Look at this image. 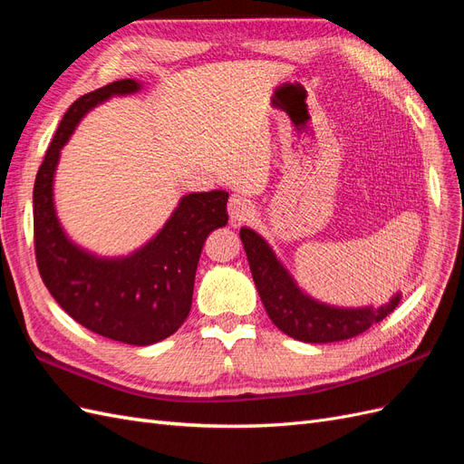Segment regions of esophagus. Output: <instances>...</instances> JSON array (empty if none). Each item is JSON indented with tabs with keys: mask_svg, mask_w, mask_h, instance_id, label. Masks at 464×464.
I'll return each mask as SVG.
<instances>
[{
	"mask_svg": "<svg viewBox=\"0 0 464 464\" xmlns=\"http://www.w3.org/2000/svg\"><path fill=\"white\" fill-rule=\"evenodd\" d=\"M251 213H254V203H251L247 198H244V195H232L228 199V217L234 227L247 220Z\"/></svg>",
	"mask_w": 464,
	"mask_h": 464,
	"instance_id": "1",
	"label": "esophagus"
}]
</instances>
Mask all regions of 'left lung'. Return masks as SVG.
<instances>
[{
    "label": "left lung",
    "mask_w": 464,
    "mask_h": 464,
    "mask_svg": "<svg viewBox=\"0 0 464 464\" xmlns=\"http://www.w3.org/2000/svg\"><path fill=\"white\" fill-rule=\"evenodd\" d=\"M240 237L266 315L280 331L296 341L317 344L353 339L368 331L373 323L385 319L402 298V294L397 292L377 307H341L319 302L296 285L263 236L244 227Z\"/></svg>",
    "instance_id": "left-lung-1"
}]
</instances>
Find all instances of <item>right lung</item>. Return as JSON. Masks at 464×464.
Masks as SVG:
<instances>
[{
	"instance_id": "add662e5",
	"label": "right lung",
	"mask_w": 464,
	"mask_h": 464,
	"mask_svg": "<svg viewBox=\"0 0 464 464\" xmlns=\"http://www.w3.org/2000/svg\"><path fill=\"white\" fill-rule=\"evenodd\" d=\"M141 89V81L121 79L77 98L60 121L33 191L34 251L46 288L82 327L135 346L164 341L181 327L207 236L228 222V193L213 189L184 195L164 227L130 256H96L63 230L53 203L62 149L92 108Z\"/></svg>"
}]
</instances>
